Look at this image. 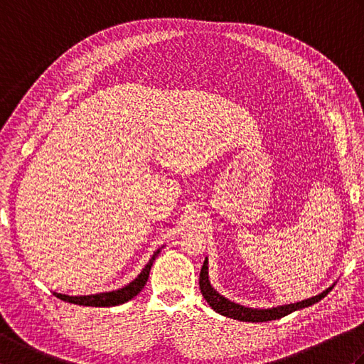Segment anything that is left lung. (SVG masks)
Returning <instances> with one entry per match:
<instances>
[{
  "label": "left lung",
  "instance_id": "obj_1",
  "mask_svg": "<svg viewBox=\"0 0 364 364\" xmlns=\"http://www.w3.org/2000/svg\"><path fill=\"white\" fill-rule=\"evenodd\" d=\"M198 284H200V291H202L205 300L208 301V304H210V306L213 308L214 311L227 316V318L244 321V322H267V321L280 319V318H283V316L289 314L292 311L301 310V308L314 305L316 301H319L321 299L326 297L327 294L331 291V288H333V286H331V288L321 292L319 296H314L311 299L297 301V304H289V305H283V306H277V308H269V310L247 308V306L235 304V301H230L228 299L220 296V294L213 288L210 280H208V259H205L202 270H200Z\"/></svg>",
  "mask_w": 364,
  "mask_h": 364
}]
</instances>
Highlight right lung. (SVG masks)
<instances>
[{
	"mask_svg": "<svg viewBox=\"0 0 364 364\" xmlns=\"http://www.w3.org/2000/svg\"><path fill=\"white\" fill-rule=\"evenodd\" d=\"M159 252H161V249H158L156 252L153 253L151 259L146 262V266L142 269V272L137 275L136 280H133L129 284H127L125 288H120L117 291H111V292L90 294V296H65V294H58V292H54V296L59 297L60 300L70 301V304L82 305V306H115V305L125 304V301L131 300L142 291L146 280H149L153 261L156 259Z\"/></svg>",
	"mask_w": 364,
	"mask_h": 364,
	"instance_id": "obj_1",
	"label": "right lung"
}]
</instances>
